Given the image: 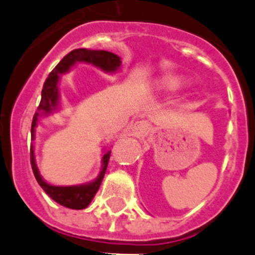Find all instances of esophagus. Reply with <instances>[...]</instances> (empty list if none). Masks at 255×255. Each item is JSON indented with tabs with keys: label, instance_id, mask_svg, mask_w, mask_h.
<instances>
[{
	"label": "esophagus",
	"instance_id": "34e87169",
	"mask_svg": "<svg viewBox=\"0 0 255 255\" xmlns=\"http://www.w3.org/2000/svg\"><path fill=\"white\" fill-rule=\"evenodd\" d=\"M147 129H148V125H147L144 121H139V122H135L134 126H133V135L135 137H142V135L146 134Z\"/></svg>",
	"mask_w": 255,
	"mask_h": 255
}]
</instances>
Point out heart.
Here are the masks:
<instances>
[{"instance_id": "b5f03b06", "label": "heart", "mask_w": 255, "mask_h": 255, "mask_svg": "<svg viewBox=\"0 0 255 255\" xmlns=\"http://www.w3.org/2000/svg\"><path fill=\"white\" fill-rule=\"evenodd\" d=\"M165 87L167 88V89H176V88L180 87V83L177 82L176 79H172V78H168V79L165 80Z\"/></svg>"}]
</instances>
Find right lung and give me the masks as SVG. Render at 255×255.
<instances>
[{
    "mask_svg": "<svg viewBox=\"0 0 255 255\" xmlns=\"http://www.w3.org/2000/svg\"><path fill=\"white\" fill-rule=\"evenodd\" d=\"M77 61L90 63L106 71H114L117 68H120L121 65V59L116 54L104 51V50L75 49L69 52V54H66L61 59L60 63L52 69L51 73L49 74V77L45 80L41 92V101H40L39 107H37V112H35L32 123H31V141L34 139L37 118L41 116V113H51V111L55 108L56 103H58V74L66 73L70 69V66H73ZM109 157H111V152H107L103 156V170H102L101 175H99V177L95 181L90 182L88 185H82V186H52V185L46 184L41 178V176L39 175V170H37L36 163H35L32 146L30 148V161L32 172H34L35 178H36V181L39 182L40 186L42 187V190L54 201H56L60 205L69 209H77V210L87 208L93 200V197H94V195L99 190L102 180L104 177V173H106L107 166H108Z\"/></svg>",
    "mask_w": 255,
    "mask_h": 255,
    "instance_id": "add662e5",
    "label": "right lung"
}]
</instances>
